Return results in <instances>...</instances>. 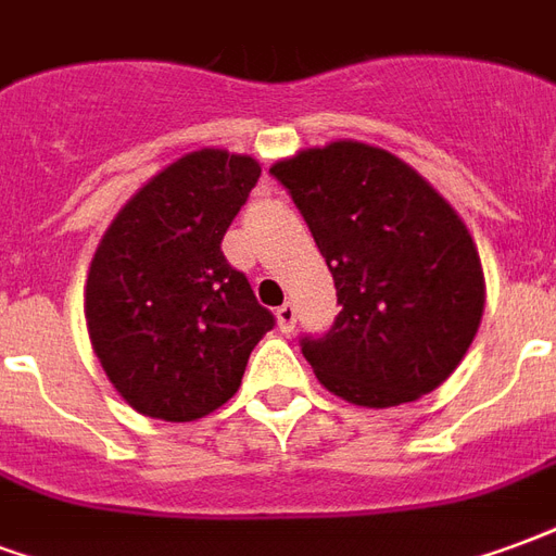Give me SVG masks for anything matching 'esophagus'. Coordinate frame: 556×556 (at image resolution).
Here are the masks:
<instances>
[{
    "mask_svg": "<svg viewBox=\"0 0 556 556\" xmlns=\"http://www.w3.org/2000/svg\"><path fill=\"white\" fill-rule=\"evenodd\" d=\"M275 314H278V326H281V331H293L295 317H299V311H295L293 302H287V305H281V307H278V311H275Z\"/></svg>",
    "mask_w": 556,
    "mask_h": 556,
    "instance_id": "1",
    "label": "esophagus"
}]
</instances>
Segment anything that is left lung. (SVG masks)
<instances>
[{
	"instance_id": "8db88e82",
	"label": "left lung",
	"mask_w": 556,
	"mask_h": 556,
	"mask_svg": "<svg viewBox=\"0 0 556 556\" xmlns=\"http://www.w3.org/2000/svg\"><path fill=\"white\" fill-rule=\"evenodd\" d=\"M326 257L340 314L302 355L331 394L388 408L435 391L483 317L471 233L432 186L388 150L334 141L275 162Z\"/></svg>"
}]
</instances>
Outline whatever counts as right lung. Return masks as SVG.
Listing matches in <instances>:
<instances>
[{
	"label": "right lung",
	"instance_id": "right-lung-1",
	"mask_svg": "<svg viewBox=\"0 0 556 556\" xmlns=\"http://www.w3.org/2000/svg\"><path fill=\"white\" fill-rule=\"evenodd\" d=\"M261 165L198 150L156 174L97 245L85 319L109 382L162 420H198L237 394L257 340L275 326L222 239Z\"/></svg>",
	"mask_w": 556,
	"mask_h": 556
}]
</instances>
